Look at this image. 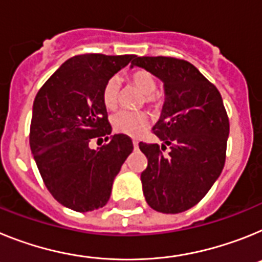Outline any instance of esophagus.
<instances>
[{"instance_id":"esophagus-1","label":"esophagus","mask_w":262,"mask_h":262,"mask_svg":"<svg viewBox=\"0 0 262 262\" xmlns=\"http://www.w3.org/2000/svg\"><path fill=\"white\" fill-rule=\"evenodd\" d=\"M133 146H134V149H137V147H138V141H133Z\"/></svg>"}]
</instances>
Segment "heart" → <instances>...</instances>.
I'll use <instances>...</instances> for the list:
<instances>
[{"instance_id": "heart-1", "label": "heart", "mask_w": 262, "mask_h": 262, "mask_svg": "<svg viewBox=\"0 0 262 262\" xmlns=\"http://www.w3.org/2000/svg\"><path fill=\"white\" fill-rule=\"evenodd\" d=\"M129 80L134 87L145 93V101L147 104L156 105L159 103L158 93L156 92V80L153 75L145 70L133 71L129 76ZM120 80L118 77H111L103 88V103L108 109L116 108L120 96ZM149 118L142 112H129V111H120L112 116V126L115 132L125 134L129 137H138L147 129Z\"/></svg>"}]
</instances>
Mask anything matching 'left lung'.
Instances as JSON below:
<instances>
[{"mask_svg": "<svg viewBox=\"0 0 262 262\" xmlns=\"http://www.w3.org/2000/svg\"><path fill=\"white\" fill-rule=\"evenodd\" d=\"M163 83L165 103L153 132L162 145L140 142L147 167L141 174L145 199L153 210L179 213L203 199L226 162L229 121L217 88L186 60L134 56ZM170 146L167 156L162 150Z\"/></svg>", "mask_w": 262, "mask_h": 262, "instance_id": "1", "label": "left lung"}]
</instances>
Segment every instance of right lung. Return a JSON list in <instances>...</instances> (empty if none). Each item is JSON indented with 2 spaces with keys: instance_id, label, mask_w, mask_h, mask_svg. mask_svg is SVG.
I'll list each match as a JSON object with an SVG mask.
<instances>
[{
  "instance_id": "add662e5",
  "label": "right lung",
  "mask_w": 262,
  "mask_h": 262,
  "mask_svg": "<svg viewBox=\"0 0 262 262\" xmlns=\"http://www.w3.org/2000/svg\"><path fill=\"white\" fill-rule=\"evenodd\" d=\"M133 58L74 56L52 74L34 100L31 153L52 196L77 212L105 206L116 175L133 150L128 136H111L103 103L106 81ZM101 137L108 144L91 149L90 140Z\"/></svg>"
}]
</instances>
